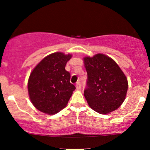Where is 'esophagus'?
Returning a JSON list of instances; mask_svg holds the SVG:
<instances>
[{"label": "esophagus", "instance_id": "obj_1", "mask_svg": "<svg viewBox=\"0 0 150 150\" xmlns=\"http://www.w3.org/2000/svg\"><path fill=\"white\" fill-rule=\"evenodd\" d=\"M76 88L77 90H80V89H81V83H79V82H78V83H76Z\"/></svg>", "mask_w": 150, "mask_h": 150}]
</instances>
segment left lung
<instances>
[{"instance_id":"left-lung-1","label":"left lung","mask_w":150,"mask_h":150,"mask_svg":"<svg viewBox=\"0 0 150 150\" xmlns=\"http://www.w3.org/2000/svg\"><path fill=\"white\" fill-rule=\"evenodd\" d=\"M83 61L88 77L84 96L89 106L104 115L117 109L126 99L128 87V79L117 63L101 53L85 57Z\"/></svg>"}]
</instances>
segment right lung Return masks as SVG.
<instances>
[{"label": "right lung", "instance_id": "add662e5", "mask_svg": "<svg viewBox=\"0 0 150 150\" xmlns=\"http://www.w3.org/2000/svg\"><path fill=\"white\" fill-rule=\"evenodd\" d=\"M71 54L57 52L44 57L35 67L28 81V93L33 105L40 111L54 115L68 103L75 86L65 70Z\"/></svg>", "mask_w": 150, "mask_h": 150}]
</instances>
